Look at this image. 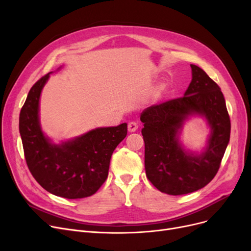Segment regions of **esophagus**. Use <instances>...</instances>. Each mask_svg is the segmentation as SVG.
<instances>
[{"instance_id": "1", "label": "esophagus", "mask_w": 251, "mask_h": 251, "mask_svg": "<svg viewBox=\"0 0 251 251\" xmlns=\"http://www.w3.org/2000/svg\"><path fill=\"white\" fill-rule=\"evenodd\" d=\"M138 129V124L136 122H130L128 124V130L129 132H135V131Z\"/></svg>"}]
</instances>
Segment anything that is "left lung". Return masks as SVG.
<instances>
[{"mask_svg": "<svg viewBox=\"0 0 251 251\" xmlns=\"http://www.w3.org/2000/svg\"><path fill=\"white\" fill-rule=\"evenodd\" d=\"M184 97L143 110L140 121L148 179L161 192L182 195L201 189L218 173L230 140L231 122L219 85L196 65ZM204 116L211 127L207 148L200 155L178 142L182 124L190 115Z\"/></svg>", "mask_w": 251, "mask_h": 251, "instance_id": "8db88e82", "label": "left lung"}]
</instances>
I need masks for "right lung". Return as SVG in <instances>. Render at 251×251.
I'll use <instances>...</instances> for the list:
<instances>
[{"instance_id": "add662e5", "label": "right lung", "mask_w": 251, "mask_h": 251, "mask_svg": "<svg viewBox=\"0 0 251 251\" xmlns=\"http://www.w3.org/2000/svg\"><path fill=\"white\" fill-rule=\"evenodd\" d=\"M50 73L30 88L19 116V132L26 164L39 185L68 200L95 194L108 178L111 156L127 135V124L88 131L55 144L39 123V98Z\"/></svg>"}]
</instances>
